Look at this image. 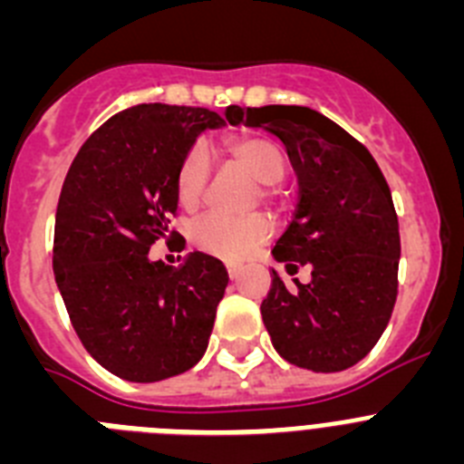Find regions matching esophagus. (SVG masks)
<instances>
[{
    "label": "esophagus",
    "mask_w": 464,
    "mask_h": 464,
    "mask_svg": "<svg viewBox=\"0 0 464 464\" xmlns=\"http://www.w3.org/2000/svg\"><path fill=\"white\" fill-rule=\"evenodd\" d=\"M239 274H241V269L237 267V265H227V276L232 278V281H237V278H239Z\"/></svg>",
    "instance_id": "1"
}]
</instances>
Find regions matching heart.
Instances as JSON below:
<instances>
[{"mask_svg": "<svg viewBox=\"0 0 464 464\" xmlns=\"http://www.w3.org/2000/svg\"><path fill=\"white\" fill-rule=\"evenodd\" d=\"M223 153L229 162L256 179L260 202H269L274 195L272 186L281 183L285 176V158L276 143L256 134H241L223 143ZM208 183V153L202 146H192L176 169V199L186 211H195L204 199ZM253 199V202H256ZM272 237V225L265 216L253 213L244 218H229L220 213H208L197 218L188 229V239L197 251L220 257L227 262H241L267 244Z\"/></svg>", "mask_w": 464, "mask_h": 464, "instance_id": "heart-1", "label": "heart"}]
</instances>
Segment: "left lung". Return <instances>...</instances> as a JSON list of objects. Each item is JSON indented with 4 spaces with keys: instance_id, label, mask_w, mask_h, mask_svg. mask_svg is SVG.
Wrapping results in <instances>:
<instances>
[{
    "instance_id": "8db88e82",
    "label": "left lung",
    "mask_w": 464,
    "mask_h": 464,
    "mask_svg": "<svg viewBox=\"0 0 464 464\" xmlns=\"http://www.w3.org/2000/svg\"><path fill=\"white\" fill-rule=\"evenodd\" d=\"M235 112L237 125L274 134L297 174L299 204L274 260L290 276L311 267V281L295 285L272 269L262 323L295 367L348 370L374 348L395 306L400 227L391 188L370 150L309 106Z\"/></svg>"
}]
</instances>
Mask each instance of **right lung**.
Here are the masks:
<instances>
[{"label": "right lung", "mask_w": 464, "mask_h": 464, "mask_svg": "<svg viewBox=\"0 0 464 464\" xmlns=\"http://www.w3.org/2000/svg\"><path fill=\"white\" fill-rule=\"evenodd\" d=\"M235 106L225 111L232 121ZM216 111L139 104L81 146L55 213L53 272L85 351L111 374L155 383L202 360L227 288L223 262L188 253L150 260L174 216L176 169Z\"/></svg>", "instance_id": "add662e5"}]
</instances>
